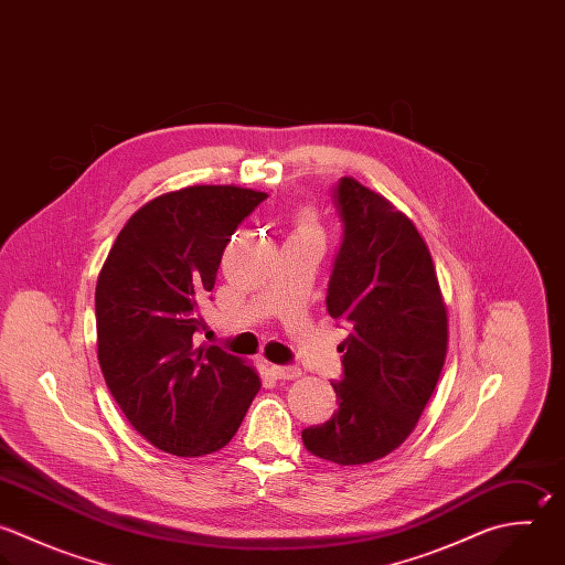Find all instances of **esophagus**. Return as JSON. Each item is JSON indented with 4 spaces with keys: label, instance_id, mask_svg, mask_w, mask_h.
<instances>
[{
    "label": "esophagus",
    "instance_id": "1",
    "mask_svg": "<svg viewBox=\"0 0 565 565\" xmlns=\"http://www.w3.org/2000/svg\"><path fill=\"white\" fill-rule=\"evenodd\" d=\"M271 375L276 380H296L302 375V369L296 364H271Z\"/></svg>",
    "mask_w": 565,
    "mask_h": 565
}]
</instances>
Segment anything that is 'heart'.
I'll use <instances>...</instances> for the list:
<instances>
[{"label":"heart","mask_w":565,"mask_h":565,"mask_svg":"<svg viewBox=\"0 0 565 565\" xmlns=\"http://www.w3.org/2000/svg\"><path fill=\"white\" fill-rule=\"evenodd\" d=\"M294 234H307V236H320V227L316 223V218L311 214H305L298 225H296V232Z\"/></svg>","instance_id":"b5f03b06"}]
</instances>
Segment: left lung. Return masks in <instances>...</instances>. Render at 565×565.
Returning a JSON list of instances; mask_svg holds the SVG:
<instances>
[{
  "label": "left lung",
  "instance_id": "8db88e82",
  "mask_svg": "<svg viewBox=\"0 0 565 565\" xmlns=\"http://www.w3.org/2000/svg\"><path fill=\"white\" fill-rule=\"evenodd\" d=\"M333 203L344 234L327 311L351 333L338 347L340 406L305 428L302 441L320 459L355 466L382 459L413 433L444 366L448 318L413 221L353 177L340 179Z\"/></svg>",
  "mask_w": 565,
  "mask_h": 565
}]
</instances>
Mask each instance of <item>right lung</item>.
I'll list each match as a JSON object with an SVG mask.
<instances>
[{
    "mask_svg": "<svg viewBox=\"0 0 565 565\" xmlns=\"http://www.w3.org/2000/svg\"><path fill=\"white\" fill-rule=\"evenodd\" d=\"M267 199L190 185L146 203L119 232L97 280V355L106 384L152 446L201 457L236 435L260 377L221 347H196L199 302L236 227Z\"/></svg>",
    "mask_w": 565,
    "mask_h": 565,
    "instance_id": "add662e5",
    "label": "right lung"
}]
</instances>
